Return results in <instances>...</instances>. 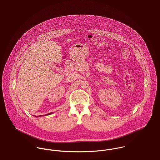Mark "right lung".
Listing matches in <instances>:
<instances>
[{
  "label": "right lung",
  "mask_w": 160,
  "mask_h": 160,
  "mask_svg": "<svg viewBox=\"0 0 160 160\" xmlns=\"http://www.w3.org/2000/svg\"><path fill=\"white\" fill-rule=\"evenodd\" d=\"M52 114V112H50V113H49V114H46V115H50V114ZM44 116H45V115H44Z\"/></svg>",
  "instance_id": "add662e5"
}]
</instances>
